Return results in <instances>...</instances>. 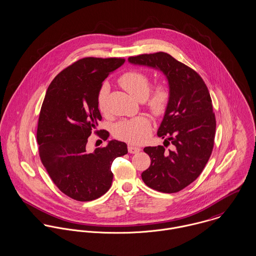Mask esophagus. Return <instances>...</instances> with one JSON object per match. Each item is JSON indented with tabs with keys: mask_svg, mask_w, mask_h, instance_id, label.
Wrapping results in <instances>:
<instances>
[{
	"mask_svg": "<svg viewBox=\"0 0 256 256\" xmlns=\"http://www.w3.org/2000/svg\"><path fill=\"white\" fill-rule=\"evenodd\" d=\"M140 150V148L134 146H128V152L130 154H137V152H139Z\"/></svg>",
	"mask_w": 256,
	"mask_h": 256,
	"instance_id": "1",
	"label": "esophagus"
}]
</instances>
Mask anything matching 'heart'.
I'll use <instances>...</instances> for the list:
<instances>
[{
	"label": "heart",
	"instance_id": "b5f03b06",
	"mask_svg": "<svg viewBox=\"0 0 256 256\" xmlns=\"http://www.w3.org/2000/svg\"><path fill=\"white\" fill-rule=\"evenodd\" d=\"M121 87L138 100H146V106L154 116H162L170 102L171 92L164 81L156 83L150 92V78L140 70H130L122 74L118 80ZM110 87L104 83L98 94V108L100 112H106V96ZM152 133L150 122L146 116L125 119L116 127V135L132 144H139L150 137Z\"/></svg>",
	"mask_w": 256,
	"mask_h": 256
}]
</instances>
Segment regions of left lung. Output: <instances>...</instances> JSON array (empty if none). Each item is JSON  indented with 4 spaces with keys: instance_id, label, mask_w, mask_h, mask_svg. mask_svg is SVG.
Listing matches in <instances>:
<instances>
[{
    "instance_id": "obj_1",
    "label": "left lung",
    "mask_w": 256,
    "mask_h": 256,
    "mask_svg": "<svg viewBox=\"0 0 256 256\" xmlns=\"http://www.w3.org/2000/svg\"><path fill=\"white\" fill-rule=\"evenodd\" d=\"M129 62L162 71L171 100L158 136L164 146H146L150 166L142 173L144 183L166 194L177 192L192 183L210 160L216 129L210 91L198 73L169 54L158 52L130 56ZM172 144L167 151L166 142Z\"/></svg>"
}]
</instances>
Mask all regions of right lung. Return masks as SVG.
<instances>
[{"label":"right lung","mask_w":256,"mask_h":256,"mask_svg":"<svg viewBox=\"0 0 256 256\" xmlns=\"http://www.w3.org/2000/svg\"><path fill=\"white\" fill-rule=\"evenodd\" d=\"M122 58H84L60 71L50 84L39 114L37 142L40 160L54 184L78 202H90L112 186V162L128 152L116 140L89 152L93 133L106 140L108 132L96 130L102 116L98 94L108 74L124 64ZM100 133L98 134V132Z\"/></svg>","instance_id":"add662e5"}]
</instances>
